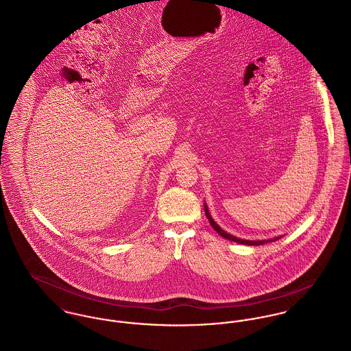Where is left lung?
<instances>
[{"mask_svg": "<svg viewBox=\"0 0 351 351\" xmlns=\"http://www.w3.org/2000/svg\"><path fill=\"white\" fill-rule=\"evenodd\" d=\"M204 211H206V216H207V219L210 220V223H211V226L214 227V230H215L216 232H217V234H220V237H223V238H226V239H228V241L241 243V244H248V245H261V244L274 242V241L279 239V238H275V239H269V241H256V242H254V241H244V239H239V238H237V237H232L231 234H227L224 230H221V228L216 224L215 220H214V219L211 217V215H210L208 208H207V206H206V204H204Z\"/></svg>", "mask_w": 351, "mask_h": 351, "instance_id": "1", "label": "left lung"}]
</instances>
